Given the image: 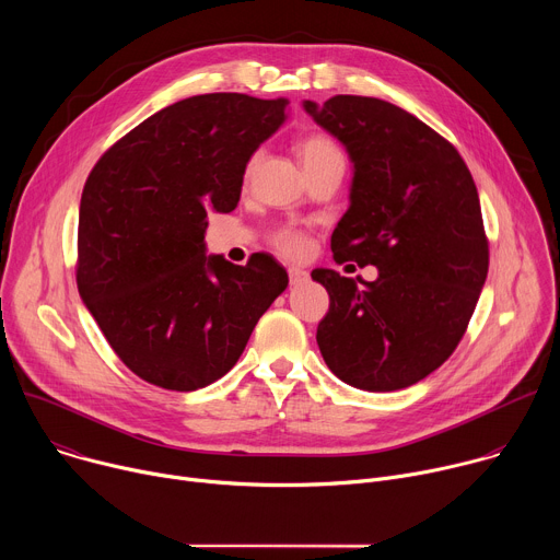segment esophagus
Returning a JSON list of instances; mask_svg holds the SVG:
<instances>
[{
	"label": "esophagus",
	"instance_id": "obj_1",
	"mask_svg": "<svg viewBox=\"0 0 560 560\" xmlns=\"http://www.w3.org/2000/svg\"><path fill=\"white\" fill-rule=\"evenodd\" d=\"M288 275H290V285H303L310 279L307 272L301 270V268H290Z\"/></svg>",
	"mask_w": 560,
	"mask_h": 560
}]
</instances>
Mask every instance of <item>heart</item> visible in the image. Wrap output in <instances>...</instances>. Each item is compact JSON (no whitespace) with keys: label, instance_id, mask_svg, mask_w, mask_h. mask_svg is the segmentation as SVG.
Segmentation results:
<instances>
[{"label":"heart","instance_id":"b5f03b06","mask_svg":"<svg viewBox=\"0 0 560 560\" xmlns=\"http://www.w3.org/2000/svg\"><path fill=\"white\" fill-rule=\"evenodd\" d=\"M299 159L305 171H312L316 166H324V164H330V162H343V154L339 150V145L326 137V135H312L307 139H303L299 143ZM253 164L248 166V173L253 171ZM275 246L285 253V255H301L305 248H307V238L303 232L294 230V228H281L275 232L272 236Z\"/></svg>","mask_w":560,"mask_h":560}]
</instances>
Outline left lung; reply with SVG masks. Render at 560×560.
Listing matches in <instances>:
<instances>
[{
  "instance_id": "left-lung-1",
  "label": "left lung",
  "mask_w": 560,
  "mask_h": 560,
  "mask_svg": "<svg viewBox=\"0 0 560 560\" xmlns=\"http://www.w3.org/2000/svg\"><path fill=\"white\" fill-rule=\"evenodd\" d=\"M303 110L352 162L335 259L378 270L365 290L335 270H312L330 294L318 350L352 387H410L454 352L488 279L474 179L450 141L389 102L337 95L324 106L305 100Z\"/></svg>"
}]
</instances>
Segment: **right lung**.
Returning a JSON list of instances; mask_svg holds the SVG:
<instances>
[{"label": "right lung", "instance_id": "right-lung-1", "mask_svg": "<svg viewBox=\"0 0 560 560\" xmlns=\"http://www.w3.org/2000/svg\"><path fill=\"white\" fill-rule=\"evenodd\" d=\"M288 119V100L212 93L141 121L82 192L77 288L117 357L143 381L192 392L242 357L288 272L206 253L210 212H232L250 156Z\"/></svg>", "mask_w": 560, "mask_h": 560}]
</instances>
